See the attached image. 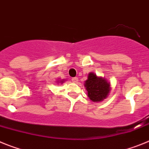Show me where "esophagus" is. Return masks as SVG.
<instances>
[{"label": "esophagus", "mask_w": 149, "mask_h": 149, "mask_svg": "<svg viewBox=\"0 0 149 149\" xmlns=\"http://www.w3.org/2000/svg\"><path fill=\"white\" fill-rule=\"evenodd\" d=\"M72 81H73L74 83H77L78 81V78L77 77H72Z\"/></svg>", "instance_id": "1"}]
</instances>
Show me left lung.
<instances>
[{
	"label": "left lung",
	"instance_id": "1",
	"mask_svg": "<svg viewBox=\"0 0 149 149\" xmlns=\"http://www.w3.org/2000/svg\"><path fill=\"white\" fill-rule=\"evenodd\" d=\"M84 86L87 90L88 97L93 102L103 101L108 96L111 89L110 83L107 82L106 79L98 77L93 72H90L88 74Z\"/></svg>",
	"mask_w": 149,
	"mask_h": 149
}]
</instances>
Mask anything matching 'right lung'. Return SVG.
I'll return each mask as SVG.
<instances>
[{
  "label": "right lung",
  "instance_id": "1",
  "mask_svg": "<svg viewBox=\"0 0 149 149\" xmlns=\"http://www.w3.org/2000/svg\"><path fill=\"white\" fill-rule=\"evenodd\" d=\"M57 82L59 83V81H57ZM63 82H64V80H63V81H60V83H61V84H62V83H63Z\"/></svg>",
  "mask_w": 149,
  "mask_h": 149
}]
</instances>
